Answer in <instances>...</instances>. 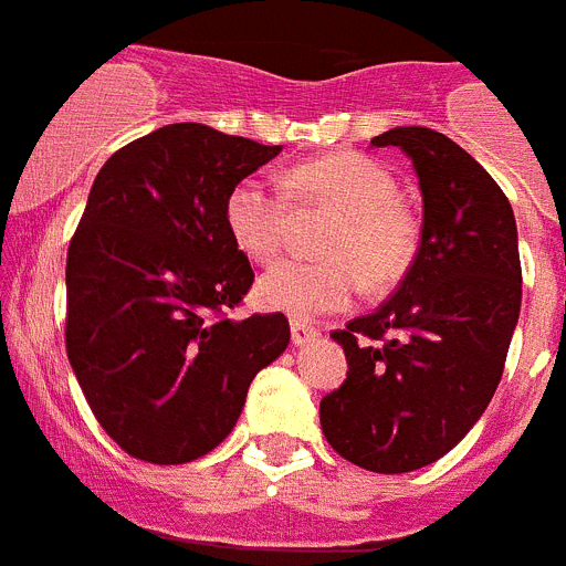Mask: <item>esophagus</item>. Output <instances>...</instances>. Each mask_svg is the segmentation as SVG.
<instances>
[{"label":"esophagus","instance_id":"obj_1","mask_svg":"<svg viewBox=\"0 0 566 566\" xmlns=\"http://www.w3.org/2000/svg\"><path fill=\"white\" fill-rule=\"evenodd\" d=\"M319 337V328H314L312 323H303V319H292V343L306 345L312 339Z\"/></svg>","mask_w":566,"mask_h":566}]
</instances>
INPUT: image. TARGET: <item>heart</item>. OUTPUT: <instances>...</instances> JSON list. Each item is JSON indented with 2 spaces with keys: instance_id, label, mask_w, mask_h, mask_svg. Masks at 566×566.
<instances>
[{
  "instance_id": "1",
  "label": "heart",
  "mask_w": 566,
  "mask_h": 566,
  "mask_svg": "<svg viewBox=\"0 0 566 566\" xmlns=\"http://www.w3.org/2000/svg\"><path fill=\"white\" fill-rule=\"evenodd\" d=\"M286 192L249 175L227 195V229L234 247L258 263L283 249L294 207L337 209L319 252L326 260H283L258 280V300L272 312L314 319L354 303L363 280L394 286L417 254V221L399 201V184L382 164L357 153L319 155L294 164Z\"/></svg>"
}]
</instances>
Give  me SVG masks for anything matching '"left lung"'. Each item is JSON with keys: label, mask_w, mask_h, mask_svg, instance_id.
<instances>
[{"label": "left lung", "mask_w": 566, "mask_h": 566, "mask_svg": "<svg viewBox=\"0 0 566 566\" xmlns=\"http://www.w3.org/2000/svg\"><path fill=\"white\" fill-rule=\"evenodd\" d=\"M371 144L411 158L422 240L391 300L332 334L348 374L319 402V424L357 468L408 473L457 448L496 394L522 263L513 207L473 155L428 127H394Z\"/></svg>", "instance_id": "obj_1"}]
</instances>
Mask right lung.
<instances>
[{"instance_id":"right-lung-1","label":"right lung","mask_w":566,"mask_h":566,"mask_svg":"<svg viewBox=\"0 0 566 566\" xmlns=\"http://www.w3.org/2000/svg\"><path fill=\"white\" fill-rule=\"evenodd\" d=\"M280 147L167 124L98 169L67 249V359L90 411L129 457L184 464L232 433L289 319H229L252 289L227 195Z\"/></svg>"}]
</instances>
